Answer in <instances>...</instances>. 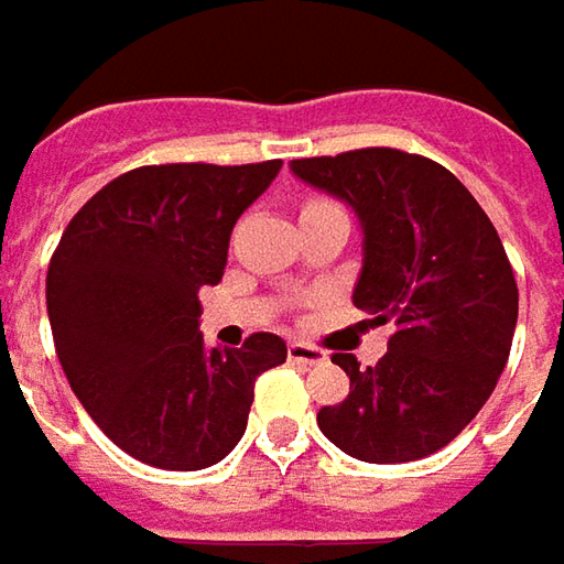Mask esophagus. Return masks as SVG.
<instances>
[{"instance_id":"obj_1","label":"esophagus","mask_w":564,"mask_h":564,"mask_svg":"<svg viewBox=\"0 0 564 564\" xmlns=\"http://www.w3.org/2000/svg\"><path fill=\"white\" fill-rule=\"evenodd\" d=\"M290 361H296V365H321V361H327V352L318 349V346H312V343H290Z\"/></svg>"}]
</instances>
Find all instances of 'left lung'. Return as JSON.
I'll list each match as a JSON object with an SVG mask.
<instances>
[{
	"mask_svg": "<svg viewBox=\"0 0 564 564\" xmlns=\"http://www.w3.org/2000/svg\"><path fill=\"white\" fill-rule=\"evenodd\" d=\"M290 167L352 205L365 234L352 302L397 327L375 368L334 352L349 397L321 409V434L375 465L437 453L490 399L512 349L518 286L496 227L453 171L402 149Z\"/></svg>",
	"mask_w": 564,
	"mask_h": 564,
	"instance_id": "8db88e82",
	"label": "left lung"
}]
</instances>
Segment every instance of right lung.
Instances as JSON below:
<instances>
[{"label": "right lung", "instance_id": "obj_1", "mask_svg": "<svg viewBox=\"0 0 564 564\" xmlns=\"http://www.w3.org/2000/svg\"><path fill=\"white\" fill-rule=\"evenodd\" d=\"M281 165L133 167L65 227L46 274L55 352L127 456L165 471L221 462L243 437L256 378L286 361L278 334L208 349L199 330V290L221 281L234 224Z\"/></svg>", "mask_w": 564, "mask_h": 564}]
</instances>
